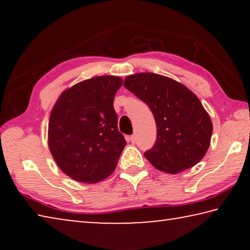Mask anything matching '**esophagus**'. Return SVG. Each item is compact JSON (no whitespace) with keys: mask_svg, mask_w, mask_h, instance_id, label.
<instances>
[{"mask_svg":"<svg viewBox=\"0 0 250 250\" xmlns=\"http://www.w3.org/2000/svg\"><path fill=\"white\" fill-rule=\"evenodd\" d=\"M130 141H131V143H135V135L134 134H132V135H130Z\"/></svg>","mask_w":250,"mask_h":250,"instance_id":"obj_1","label":"esophagus"}]
</instances>
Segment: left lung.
Segmentation results:
<instances>
[{"mask_svg":"<svg viewBox=\"0 0 250 250\" xmlns=\"http://www.w3.org/2000/svg\"><path fill=\"white\" fill-rule=\"evenodd\" d=\"M124 86L145 101L154 116L158 137L154 146L145 153L152 166L176 174L204 158L213 124L200 99L188 87L153 73L130 75Z\"/></svg>","mask_w":250,"mask_h":250,"instance_id":"obj_1","label":"left lung"}]
</instances>
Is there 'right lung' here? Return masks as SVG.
I'll list each match as a JSON object with an SVG mask.
<instances>
[{
  "instance_id": "obj_1",
  "label": "right lung",
  "mask_w": 250,
  "mask_h": 250,
  "mask_svg": "<svg viewBox=\"0 0 250 250\" xmlns=\"http://www.w3.org/2000/svg\"><path fill=\"white\" fill-rule=\"evenodd\" d=\"M118 76H98L64 90L50 112L48 147L67 176L98 183L111 174L126 142L118 130L113 99Z\"/></svg>"
}]
</instances>
